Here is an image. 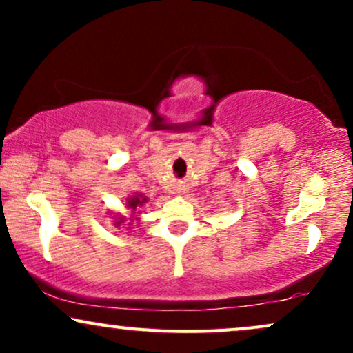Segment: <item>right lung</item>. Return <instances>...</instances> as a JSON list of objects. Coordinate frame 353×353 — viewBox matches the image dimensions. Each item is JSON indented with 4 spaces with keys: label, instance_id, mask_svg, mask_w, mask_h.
I'll return each instance as SVG.
<instances>
[{
    "label": "right lung",
    "instance_id": "right-lung-1",
    "mask_svg": "<svg viewBox=\"0 0 353 353\" xmlns=\"http://www.w3.org/2000/svg\"><path fill=\"white\" fill-rule=\"evenodd\" d=\"M145 202H148V197L143 196V194H134V196H129L128 199H125V208L131 210L132 214H139L141 212L139 209L143 208ZM134 219H137V217H134ZM134 219H129V221L132 222ZM125 221H128V219L117 214V216L114 217V225L116 228H121V225H129V228H131V222H125Z\"/></svg>",
    "mask_w": 353,
    "mask_h": 353
}]
</instances>
